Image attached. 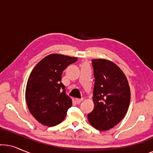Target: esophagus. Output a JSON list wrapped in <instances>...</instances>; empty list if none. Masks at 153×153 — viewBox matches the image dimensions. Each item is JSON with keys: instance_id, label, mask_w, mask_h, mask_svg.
<instances>
[{"instance_id": "esophagus-1", "label": "esophagus", "mask_w": 153, "mask_h": 153, "mask_svg": "<svg viewBox=\"0 0 153 153\" xmlns=\"http://www.w3.org/2000/svg\"><path fill=\"white\" fill-rule=\"evenodd\" d=\"M83 100V99H76L75 100V102H76V104H80Z\"/></svg>"}]
</instances>
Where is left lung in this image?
Segmentation results:
<instances>
[{
  "instance_id": "1",
  "label": "left lung",
  "mask_w": 153,
  "mask_h": 153,
  "mask_svg": "<svg viewBox=\"0 0 153 153\" xmlns=\"http://www.w3.org/2000/svg\"><path fill=\"white\" fill-rule=\"evenodd\" d=\"M95 85L94 108L88 120L94 128L108 130L122 120L130 102L128 81L120 68L110 60H92Z\"/></svg>"
}]
</instances>
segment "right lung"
I'll use <instances>...</instances> for the list:
<instances>
[{
	"mask_svg": "<svg viewBox=\"0 0 153 153\" xmlns=\"http://www.w3.org/2000/svg\"><path fill=\"white\" fill-rule=\"evenodd\" d=\"M77 59L50 54L42 59L30 74L26 88V103L30 114L41 124L53 127L65 118L72 101L65 94L61 76L65 69Z\"/></svg>",
	"mask_w": 153,
	"mask_h": 153,
	"instance_id": "add662e5",
	"label": "right lung"
}]
</instances>
